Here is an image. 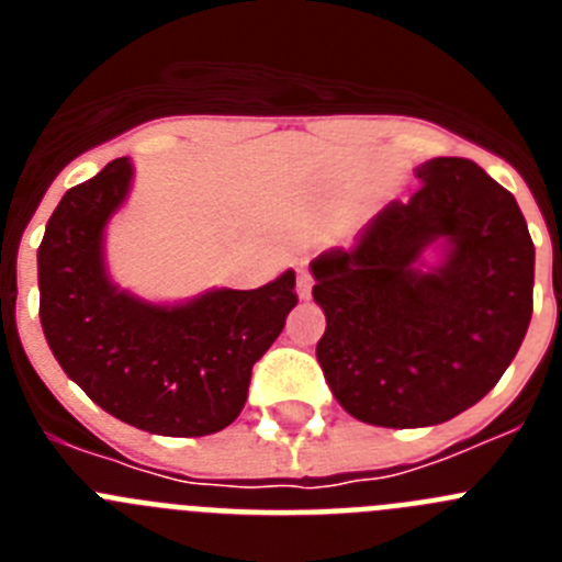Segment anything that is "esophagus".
Masks as SVG:
<instances>
[{"mask_svg":"<svg viewBox=\"0 0 562 562\" xmlns=\"http://www.w3.org/2000/svg\"><path fill=\"white\" fill-rule=\"evenodd\" d=\"M297 295L301 297L312 295V276L304 265H301V270H297Z\"/></svg>","mask_w":562,"mask_h":562,"instance_id":"obj_1","label":"esophagus"}]
</instances>
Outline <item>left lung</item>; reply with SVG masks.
Returning <instances> with one entry per match:
<instances>
[{"label": "left lung", "mask_w": 562, "mask_h": 562, "mask_svg": "<svg viewBox=\"0 0 562 562\" xmlns=\"http://www.w3.org/2000/svg\"><path fill=\"white\" fill-rule=\"evenodd\" d=\"M422 188L391 202L312 261L326 312L317 362L355 419L382 428L439 425L495 389L532 317L535 245L518 202L464 157L419 168ZM445 237L434 273L413 270Z\"/></svg>", "instance_id": "1"}]
</instances>
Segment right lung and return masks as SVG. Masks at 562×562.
I'll return each instance as SVG.
<instances>
[{
    "label": "right lung",
    "mask_w": 562,
    "mask_h": 562,
    "mask_svg": "<svg viewBox=\"0 0 562 562\" xmlns=\"http://www.w3.org/2000/svg\"><path fill=\"white\" fill-rule=\"evenodd\" d=\"M132 162L112 160L69 188L38 247V315L69 380L126 425L160 436L227 428L247 402L250 374L297 304L295 272L258 290H216L182 306L117 292L101 236L126 200Z\"/></svg>",
    "instance_id": "1"
}]
</instances>
